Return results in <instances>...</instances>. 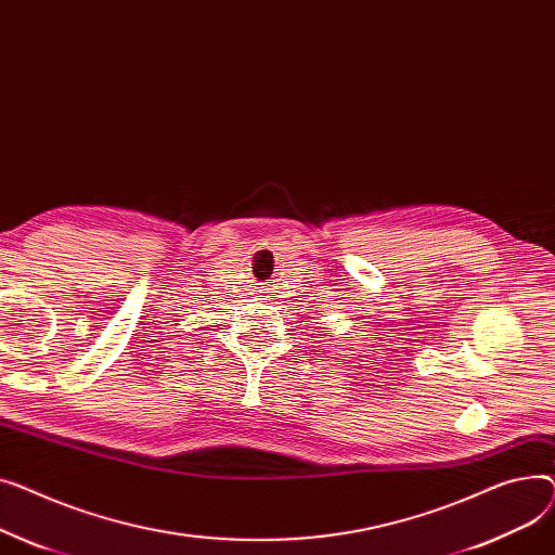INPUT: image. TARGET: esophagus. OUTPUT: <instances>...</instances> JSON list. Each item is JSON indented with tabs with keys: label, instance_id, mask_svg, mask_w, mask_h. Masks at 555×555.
I'll return each instance as SVG.
<instances>
[{
	"label": "esophagus",
	"instance_id": "34e87169",
	"mask_svg": "<svg viewBox=\"0 0 555 555\" xmlns=\"http://www.w3.org/2000/svg\"><path fill=\"white\" fill-rule=\"evenodd\" d=\"M262 293H264V296H262V300H267V298H269V291H267V288H262Z\"/></svg>",
	"mask_w": 555,
	"mask_h": 555
}]
</instances>
